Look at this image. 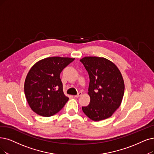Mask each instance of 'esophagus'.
I'll return each instance as SVG.
<instances>
[{"label":"esophagus","mask_w":154,"mask_h":154,"mask_svg":"<svg viewBox=\"0 0 154 154\" xmlns=\"http://www.w3.org/2000/svg\"><path fill=\"white\" fill-rule=\"evenodd\" d=\"M82 92L79 91V92H78V94H77L76 95H75V98H78L79 97H80V96H82Z\"/></svg>","instance_id":"esophagus-1"}]
</instances>
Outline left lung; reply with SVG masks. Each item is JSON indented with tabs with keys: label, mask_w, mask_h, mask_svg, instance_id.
<instances>
[{
	"label": "left lung",
	"mask_w": 154,
	"mask_h": 154,
	"mask_svg": "<svg viewBox=\"0 0 154 154\" xmlns=\"http://www.w3.org/2000/svg\"><path fill=\"white\" fill-rule=\"evenodd\" d=\"M80 62L87 71L90 83L89 105L82 107L85 114L95 121L110 118L121 105L125 83L117 66L107 59L85 57Z\"/></svg>",
	"instance_id": "left-lung-1"
}]
</instances>
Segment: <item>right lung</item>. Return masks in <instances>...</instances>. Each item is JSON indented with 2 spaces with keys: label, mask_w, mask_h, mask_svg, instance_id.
<instances>
[{
  "label": "right lung",
  "mask_w": 154,
  "mask_h": 154,
  "mask_svg": "<svg viewBox=\"0 0 154 154\" xmlns=\"http://www.w3.org/2000/svg\"><path fill=\"white\" fill-rule=\"evenodd\" d=\"M75 60L52 57L42 59L30 69L24 82V94L33 111L44 117L56 114L69 98L65 96L60 74Z\"/></svg>",
  "instance_id": "obj_1"
}]
</instances>
